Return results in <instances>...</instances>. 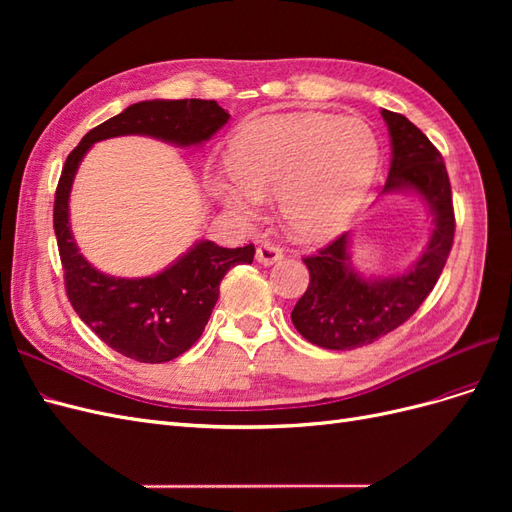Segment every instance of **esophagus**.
Wrapping results in <instances>:
<instances>
[{"label":"esophagus","instance_id":"esophagus-1","mask_svg":"<svg viewBox=\"0 0 512 512\" xmlns=\"http://www.w3.org/2000/svg\"><path fill=\"white\" fill-rule=\"evenodd\" d=\"M284 258V250L280 245H275L271 241H260L256 247V260L262 262V265H273V262Z\"/></svg>","mask_w":512,"mask_h":512}]
</instances>
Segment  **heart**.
Wrapping results in <instances>:
<instances>
[{
	"label": "heart",
	"mask_w": 512,
	"mask_h": 512,
	"mask_svg": "<svg viewBox=\"0 0 512 512\" xmlns=\"http://www.w3.org/2000/svg\"><path fill=\"white\" fill-rule=\"evenodd\" d=\"M378 168V141L361 117H269L247 128L211 190L235 213L256 215L280 196L286 226L305 239L342 230Z\"/></svg>",
	"instance_id": "obj_1"
}]
</instances>
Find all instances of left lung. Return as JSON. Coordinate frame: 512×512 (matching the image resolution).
<instances>
[{"label":"left lung","mask_w":512,"mask_h":512,"mask_svg":"<svg viewBox=\"0 0 512 512\" xmlns=\"http://www.w3.org/2000/svg\"><path fill=\"white\" fill-rule=\"evenodd\" d=\"M393 160L382 192L414 190L433 213V232L421 260L391 280H363L348 262V232L303 262L309 286L292 309V324L307 342L327 350L367 346L401 327L436 286L455 239L453 192L442 153L404 115L386 111Z\"/></svg>","instance_id":"1"}]
</instances>
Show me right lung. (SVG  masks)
<instances>
[{
  "label": "right lung",
  "instance_id": "right-lung-1",
  "mask_svg": "<svg viewBox=\"0 0 512 512\" xmlns=\"http://www.w3.org/2000/svg\"><path fill=\"white\" fill-rule=\"evenodd\" d=\"M215 100H147L89 130L72 149L57 183L53 228L68 301L102 342L128 359L166 363L190 350L203 335L220 297V282L235 265H252L254 243L222 247L200 241L173 267L141 280H123L96 271L79 254L70 224L68 198L76 168L87 149L104 138L147 134L175 145H198L228 121Z\"/></svg>",
  "mask_w": 512,
  "mask_h": 512
}]
</instances>
